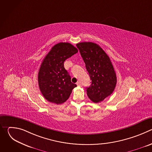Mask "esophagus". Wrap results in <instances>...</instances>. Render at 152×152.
I'll list each match as a JSON object with an SVG mask.
<instances>
[{
	"instance_id": "obj_1",
	"label": "esophagus",
	"mask_w": 152,
	"mask_h": 152,
	"mask_svg": "<svg viewBox=\"0 0 152 152\" xmlns=\"http://www.w3.org/2000/svg\"><path fill=\"white\" fill-rule=\"evenodd\" d=\"M76 84H77V85L78 86H82V83H81L80 82H78Z\"/></svg>"
}]
</instances>
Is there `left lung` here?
<instances>
[{
  "mask_svg": "<svg viewBox=\"0 0 152 152\" xmlns=\"http://www.w3.org/2000/svg\"><path fill=\"white\" fill-rule=\"evenodd\" d=\"M77 48L85 64L91 84L86 93L94 103L110 96L117 83V76L110 57L97 44L92 42L77 43Z\"/></svg>",
  "mask_w": 152,
  "mask_h": 152,
  "instance_id": "1",
  "label": "left lung"
}]
</instances>
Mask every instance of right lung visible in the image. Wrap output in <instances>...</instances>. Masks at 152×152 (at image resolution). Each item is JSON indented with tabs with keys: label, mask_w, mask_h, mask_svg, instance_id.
<instances>
[{
	"label": "right lung",
	"mask_w": 152,
	"mask_h": 152,
	"mask_svg": "<svg viewBox=\"0 0 152 152\" xmlns=\"http://www.w3.org/2000/svg\"><path fill=\"white\" fill-rule=\"evenodd\" d=\"M69 42H59L53 46L43 59L38 72L39 90L49 102L63 103L70 97L77 85L71 82V77L64 67L67 59L77 52Z\"/></svg>",
	"instance_id": "1"
}]
</instances>
